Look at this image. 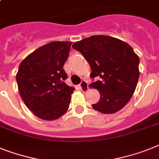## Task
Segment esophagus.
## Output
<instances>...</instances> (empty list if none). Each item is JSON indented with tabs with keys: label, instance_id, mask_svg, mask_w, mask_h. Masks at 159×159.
<instances>
[{
	"label": "esophagus",
	"instance_id": "1",
	"mask_svg": "<svg viewBox=\"0 0 159 159\" xmlns=\"http://www.w3.org/2000/svg\"><path fill=\"white\" fill-rule=\"evenodd\" d=\"M80 88H81V90H82V92H86L88 90H89V87H88V83L86 81L83 80L82 81L81 84H80Z\"/></svg>",
	"mask_w": 159,
	"mask_h": 159
}]
</instances>
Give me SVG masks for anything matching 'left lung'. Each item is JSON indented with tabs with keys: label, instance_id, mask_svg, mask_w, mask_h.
I'll list each match as a JSON object with an SVG mask.
<instances>
[{
	"label": "left lung",
	"instance_id": "1",
	"mask_svg": "<svg viewBox=\"0 0 159 159\" xmlns=\"http://www.w3.org/2000/svg\"><path fill=\"white\" fill-rule=\"evenodd\" d=\"M73 48L82 53L90 65L91 83L99 91L94 110L112 114L122 109L135 91L139 72V57L127 43L107 35H92L74 43Z\"/></svg>",
	"mask_w": 159,
	"mask_h": 159
}]
</instances>
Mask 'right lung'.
Returning <instances> with one entry per match:
<instances>
[{
  "label": "right lung",
  "mask_w": 159,
  "mask_h": 159,
  "mask_svg": "<svg viewBox=\"0 0 159 159\" xmlns=\"http://www.w3.org/2000/svg\"><path fill=\"white\" fill-rule=\"evenodd\" d=\"M72 42L54 41L39 48L21 62L16 75L20 96L39 119L54 120L69 109L74 88L64 82L63 69Z\"/></svg>",
  "instance_id": "add662e5"
}]
</instances>
